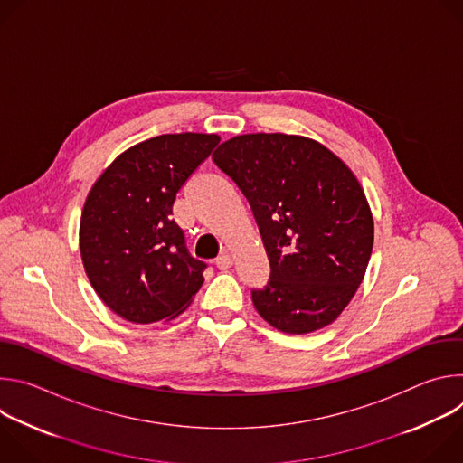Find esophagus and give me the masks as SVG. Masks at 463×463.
<instances>
[{"label":"esophagus","instance_id":"esophagus-1","mask_svg":"<svg viewBox=\"0 0 463 463\" xmlns=\"http://www.w3.org/2000/svg\"><path fill=\"white\" fill-rule=\"evenodd\" d=\"M231 266H232V258H231L229 252H223V254H220V256L216 258V268H218V269L227 271Z\"/></svg>","mask_w":463,"mask_h":463}]
</instances>
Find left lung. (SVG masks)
Returning a JSON list of instances; mask_svg holds the SVG:
<instances>
[{"instance_id": "left-lung-1", "label": "left lung", "mask_w": 463, "mask_h": 463, "mask_svg": "<svg viewBox=\"0 0 463 463\" xmlns=\"http://www.w3.org/2000/svg\"><path fill=\"white\" fill-rule=\"evenodd\" d=\"M247 197L271 277L252 289L260 317L284 334L332 324L364 279L373 218L355 174L324 145L288 134H245L213 154Z\"/></svg>"}]
</instances>
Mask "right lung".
<instances>
[{"label":"right lung","instance_id":"add662e5","mask_svg":"<svg viewBox=\"0 0 463 463\" xmlns=\"http://www.w3.org/2000/svg\"><path fill=\"white\" fill-rule=\"evenodd\" d=\"M216 134H166L122 152L91 186L80 256L100 300L134 324L175 318L203 284L207 263L170 220L175 194L218 146Z\"/></svg>","mask_w":463,"mask_h":463}]
</instances>
